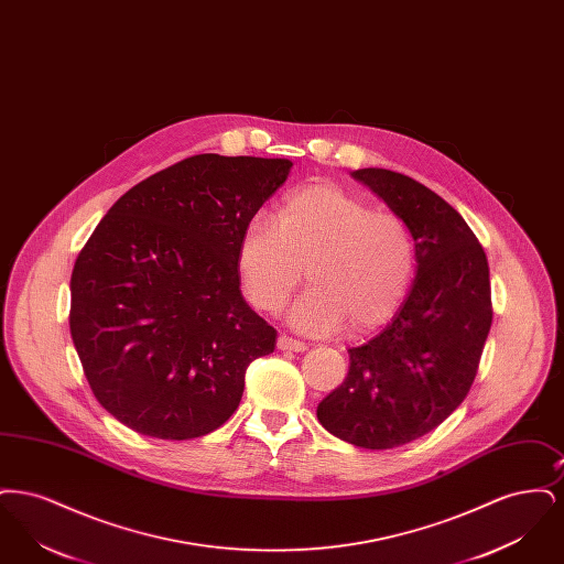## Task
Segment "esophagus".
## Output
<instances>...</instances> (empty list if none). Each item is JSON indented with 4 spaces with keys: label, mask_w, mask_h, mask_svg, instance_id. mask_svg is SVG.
Returning a JSON list of instances; mask_svg holds the SVG:
<instances>
[{
    "label": "esophagus",
    "mask_w": 564,
    "mask_h": 564,
    "mask_svg": "<svg viewBox=\"0 0 564 564\" xmlns=\"http://www.w3.org/2000/svg\"><path fill=\"white\" fill-rule=\"evenodd\" d=\"M276 347L281 350H295V352H302V350H306V345L304 343H300V340H295L292 336H285V334H281L279 336V340H276Z\"/></svg>",
    "instance_id": "esophagus-1"
}]
</instances>
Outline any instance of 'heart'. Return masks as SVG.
Masks as SVG:
<instances>
[{
	"instance_id": "obj_1",
	"label": "heart",
	"mask_w": 564,
	"mask_h": 564,
	"mask_svg": "<svg viewBox=\"0 0 564 564\" xmlns=\"http://www.w3.org/2000/svg\"><path fill=\"white\" fill-rule=\"evenodd\" d=\"M302 269L311 288L295 300L292 325L332 334L349 323L364 334L400 308L416 249L402 215L378 212L336 184H308L290 192L272 217L253 215L237 247L242 292L258 311H281Z\"/></svg>"
}]
</instances>
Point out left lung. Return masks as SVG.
<instances>
[{
    "mask_svg": "<svg viewBox=\"0 0 564 564\" xmlns=\"http://www.w3.org/2000/svg\"><path fill=\"white\" fill-rule=\"evenodd\" d=\"M350 175L405 219L416 276L391 323L349 349V375L317 405V419L352 446L387 451L435 430L469 393L492 323L488 260L433 189L387 169Z\"/></svg>",
    "mask_w": 564,
    "mask_h": 564,
    "instance_id": "left-lung-1",
    "label": "left lung"
}]
</instances>
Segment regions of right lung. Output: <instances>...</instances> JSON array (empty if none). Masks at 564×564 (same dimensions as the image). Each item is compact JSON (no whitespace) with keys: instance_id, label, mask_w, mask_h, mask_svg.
<instances>
[{"instance_id":"obj_1","label":"right lung","mask_w":564,"mask_h":564,"mask_svg":"<svg viewBox=\"0 0 564 564\" xmlns=\"http://www.w3.org/2000/svg\"><path fill=\"white\" fill-rule=\"evenodd\" d=\"M292 169L285 159L198 154L120 196L72 272L69 329L113 419L192 440L239 408L247 366L276 329L242 300L237 247Z\"/></svg>"}]
</instances>
